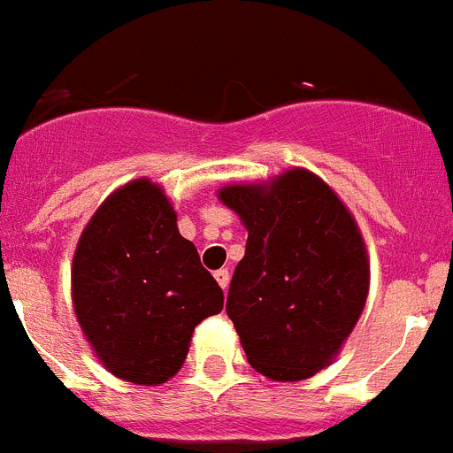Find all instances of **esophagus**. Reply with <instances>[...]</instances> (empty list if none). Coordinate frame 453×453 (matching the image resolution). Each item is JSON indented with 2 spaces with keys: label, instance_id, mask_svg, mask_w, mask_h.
<instances>
[{
  "label": "esophagus",
  "instance_id": "obj_1",
  "mask_svg": "<svg viewBox=\"0 0 453 453\" xmlns=\"http://www.w3.org/2000/svg\"><path fill=\"white\" fill-rule=\"evenodd\" d=\"M215 281H218V286L222 288V290H226V288H229V281H231L229 270H218V272H215Z\"/></svg>",
  "mask_w": 453,
  "mask_h": 453
}]
</instances>
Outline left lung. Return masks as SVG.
I'll list each match as a JSON object with an SVG mask.
<instances>
[{
  "instance_id": "1",
  "label": "left lung",
  "mask_w": 453,
  "mask_h": 453,
  "mask_svg": "<svg viewBox=\"0 0 453 453\" xmlns=\"http://www.w3.org/2000/svg\"><path fill=\"white\" fill-rule=\"evenodd\" d=\"M218 199L247 229L226 313L250 365L281 383L329 367L370 292L367 247L349 208L303 167L231 183Z\"/></svg>"
}]
</instances>
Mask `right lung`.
<instances>
[{"mask_svg":"<svg viewBox=\"0 0 453 453\" xmlns=\"http://www.w3.org/2000/svg\"><path fill=\"white\" fill-rule=\"evenodd\" d=\"M72 306L97 361L135 386L181 370L192 331L224 306L222 288L179 234L177 211L151 179L111 192L72 258Z\"/></svg>","mask_w":453,"mask_h":453,"instance_id":"add662e5","label":"right lung"}]
</instances>
